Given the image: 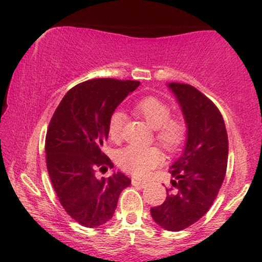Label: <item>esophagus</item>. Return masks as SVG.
I'll return each mask as SVG.
<instances>
[{
	"instance_id": "obj_1",
	"label": "esophagus",
	"mask_w": 262,
	"mask_h": 262,
	"mask_svg": "<svg viewBox=\"0 0 262 262\" xmlns=\"http://www.w3.org/2000/svg\"><path fill=\"white\" fill-rule=\"evenodd\" d=\"M132 185L136 187H145L147 186V184H146L145 181H140V180H136V179H132Z\"/></svg>"
}]
</instances>
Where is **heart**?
<instances>
[{"label":"heart","instance_id":"b5f03b06","mask_svg":"<svg viewBox=\"0 0 262 262\" xmlns=\"http://www.w3.org/2000/svg\"><path fill=\"white\" fill-rule=\"evenodd\" d=\"M135 111L151 127L155 128L156 141L168 152H173L184 141L186 126L181 119L171 117L167 103L156 97H145L135 106ZM126 115L115 111L108 120V135L112 141H121L125 127ZM164 161V155L157 147L141 148L127 146L117 155L120 167L134 176L143 177Z\"/></svg>","mask_w":262,"mask_h":262}]
</instances>
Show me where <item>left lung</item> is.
<instances>
[{
  "label": "left lung",
  "mask_w": 262,
  "mask_h": 262,
  "mask_svg": "<svg viewBox=\"0 0 262 262\" xmlns=\"http://www.w3.org/2000/svg\"><path fill=\"white\" fill-rule=\"evenodd\" d=\"M187 127L181 156L171 165L172 176L164 204L151 209L157 225L181 231L209 211L226 175L229 141L220 111L199 90L186 83L170 82Z\"/></svg>",
  "instance_id": "left-lung-1"
}]
</instances>
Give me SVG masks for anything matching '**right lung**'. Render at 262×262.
I'll list each match as a JSON object with an SVG mask.
<instances>
[{"mask_svg": "<svg viewBox=\"0 0 262 262\" xmlns=\"http://www.w3.org/2000/svg\"><path fill=\"white\" fill-rule=\"evenodd\" d=\"M139 81L95 78L72 87L53 114L46 135V164L61 205L78 224L98 227L114 216L131 180L122 172L97 179L114 164L102 152L108 120Z\"/></svg>", "mask_w": 262, "mask_h": 262, "instance_id": "1", "label": "right lung"}]
</instances>
